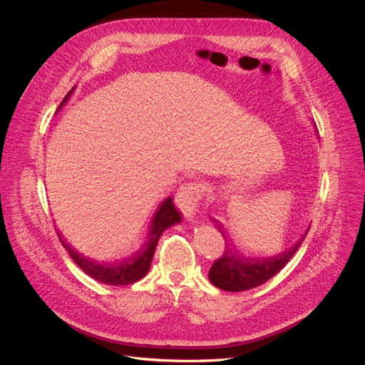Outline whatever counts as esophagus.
<instances>
[{"mask_svg":"<svg viewBox=\"0 0 365 365\" xmlns=\"http://www.w3.org/2000/svg\"><path fill=\"white\" fill-rule=\"evenodd\" d=\"M203 195V186L199 183H186L178 192V203L183 215L187 220H193L197 214V206Z\"/></svg>","mask_w":365,"mask_h":365,"instance_id":"1","label":"esophagus"}]
</instances>
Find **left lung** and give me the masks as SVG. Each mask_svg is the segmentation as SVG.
<instances>
[{"label":"left lung","mask_w":365,"mask_h":365,"mask_svg":"<svg viewBox=\"0 0 365 365\" xmlns=\"http://www.w3.org/2000/svg\"><path fill=\"white\" fill-rule=\"evenodd\" d=\"M307 231L299 241H296L294 245L273 257L247 258L241 254L238 255V251L227 244L228 247L212 264L207 277L214 286L227 292H242L263 284L274 277L289 263V259L303 242Z\"/></svg>","instance_id":"obj_1"}]
</instances>
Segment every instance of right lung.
I'll use <instances>...</instances> for the list:
<instances>
[{"label": "right lung", "instance_id": "add662e5", "mask_svg": "<svg viewBox=\"0 0 365 365\" xmlns=\"http://www.w3.org/2000/svg\"><path fill=\"white\" fill-rule=\"evenodd\" d=\"M73 92V89L65 96V99L62 101L59 110L62 108L63 103L69 99L71 93ZM182 221V217L179 214V211L175 207L172 197H166L158 207V211L154 212L151 224H150V231L147 235V240L144 242V245L141 247V250H138L137 252H134L133 255L123 258V259H117L114 263H99L95 262V259H91L82 254H79L76 250H73L62 237V234L58 232L61 242L63 244V247L68 250L69 255L72 257L73 262L82 269V272H85L89 277H92L93 280L103 283V284H110V286H125V284H131L138 282L140 279H143L151 264V259L154 255V250L155 245L159 242V238L162 237V234L172 225L179 224Z\"/></svg>", "mask_w": 365, "mask_h": 365}]
</instances>
